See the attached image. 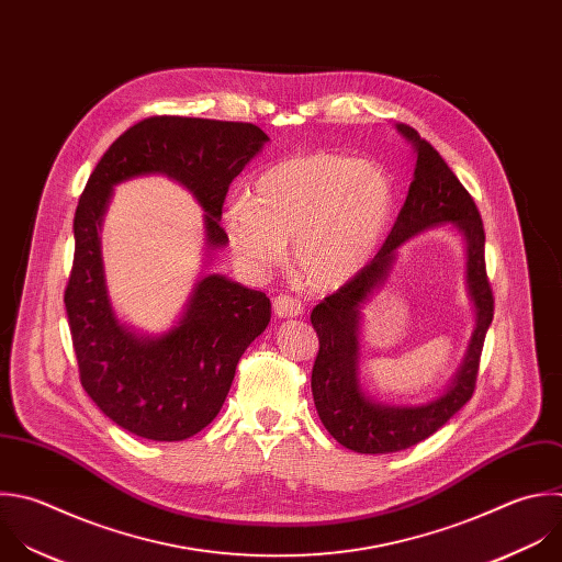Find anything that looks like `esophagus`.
I'll list each match as a JSON object with an SVG mask.
<instances>
[{
    "label": "esophagus",
    "mask_w": 562,
    "mask_h": 562,
    "mask_svg": "<svg viewBox=\"0 0 562 562\" xmlns=\"http://www.w3.org/2000/svg\"><path fill=\"white\" fill-rule=\"evenodd\" d=\"M302 311H304V306L297 300H293L291 295L273 297V313L278 317H297V315H302Z\"/></svg>",
    "instance_id": "1"
}]
</instances>
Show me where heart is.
<instances>
[{
	"mask_svg": "<svg viewBox=\"0 0 562 562\" xmlns=\"http://www.w3.org/2000/svg\"><path fill=\"white\" fill-rule=\"evenodd\" d=\"M395 187L384 167L335 151L297 154L269 165L254 194L225 210V234L240 269L267 278L293 240L302 280L333 291L380 251L393 218Z\"/></svg>",
	"mask_w": 562,
	"mask_h": 562,
	"instance_id": "heart-1",
	"label": "heart"
}]
</instances>
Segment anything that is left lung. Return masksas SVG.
Here are the masks:
<instances>
[{
  "mask_svg": "<svg viewBox=\"0 0 562 562\" xmlns=\"http://www.w3.org/2000/svg\"><path fill=\"white\" fill-rule=\"evenodd\" d=\"M397 132L413 145L417 158L397 223L372 262L311 313L319 337L311 375L317 415L337 443L359 454L406 450L437 432L470 402L481 348L494 317V297L485 273V234L472 196L417 130L397 123ZM441 224H452L467 243V285L475 306L473 337L453 380L437 398L411 407L378 403L362 393L358 382L360 311L385 285L401 245Z\"/></svg>",
  "mask_w": 562,
  "mask_h": 562,
  "instance_id": "left-lung-1",
  "label": "left lung"
}]
</instances>
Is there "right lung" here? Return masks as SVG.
Listing matches in <instances>:
<instances>
[{"label":"right lung","instance_id":"1","mask_svg":"<svg viewBox=\"0 0 562 562\" xmlns=\"http://www.w3.org/2000/svg\"><path fill=\"white\" fill-rule=\"evenodd\" d=\"M269 136L251 123L151 116L123 132L88 178L75 214V260L66 313L81 386L123 430L151 441H184L221 413L236 366L267 328L271 302L221 273H207L180 317L162 333H140L116 315L103 269L101 225L114 187L160 173L203 207L205 262L227 234L221 227L232 180Z\"/></svg>","mask_w":562,"mask_h":562}]
</instances>
